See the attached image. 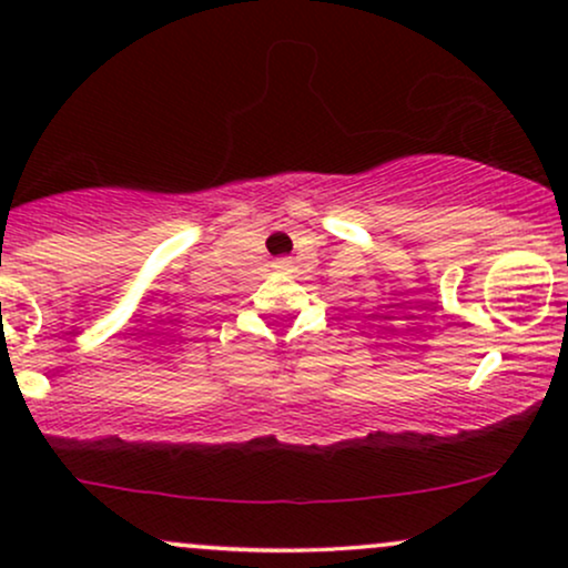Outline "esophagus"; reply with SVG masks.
<instances>
[{"label": "esophagus", "instance_id": "esophagus-1", "mask_svg": "<svg viewBox=\"0 0 568 568\" xmlns=\"http://www.w3.org/2000/svg\"><path fill=\"white\" fill-rule=\"evenodd\" d=\"M277 264H280V266H285V262H277Z\"/></svg>", "mask_w": 568, "mask_h": 568}]
</instances>
